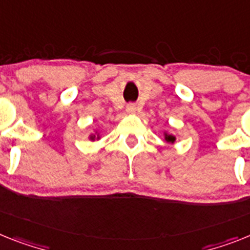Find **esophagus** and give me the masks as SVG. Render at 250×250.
<instances>
[{
    "label": "esophagus",
    "mask_w": 250,
    "mask_h": 250,
    "mask_svg": "<svg viewBox=\"0 0 250 250\" xmlns=\"http://www.w3.org/2000/svg\"><path fill=\"white\" fill-rule=\"evenodd\" d=\"M125 110H127V113H129V114H133V113L136 112V105L135 104H128V105L125 106Z\"/></svg>",
    "instance_id": "1"
}]
</instances>
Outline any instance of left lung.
<instances>
[{
  "mask_svg": "<svg viewBox=\"0 0 250 250\" xmlns=\"http://www.w3.org/2000/svg\"><path fill=\"white\" fill-rule=\"evenodd\" d=\"M164 140L167 144H175L177 141V137L173 135V133H169V132H164Z\"/></svg>",
  "mask_w": 250,
  "mask_h": 250,
  "instance_id": "left-lung-1",
  "label": "left lung"
}]
</instances>
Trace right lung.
I'll return each instance as SVG.
<instances>
[{"instance_id": "right-lung-1", "label": "right lung", "mask_w": 250, "mask_h": 250, "mask_svg": "<svg viewBox=\"0 0 250 250\" xmlns=\"http://www.w3.org/2000/svg\"><path fill=\"white\" fill-rule=\"evenodd\" d=\"M87 138H89L90 141H99L102 136H100V132L98 129H94V132H91Z\"/></svg>"}]
</instances>
